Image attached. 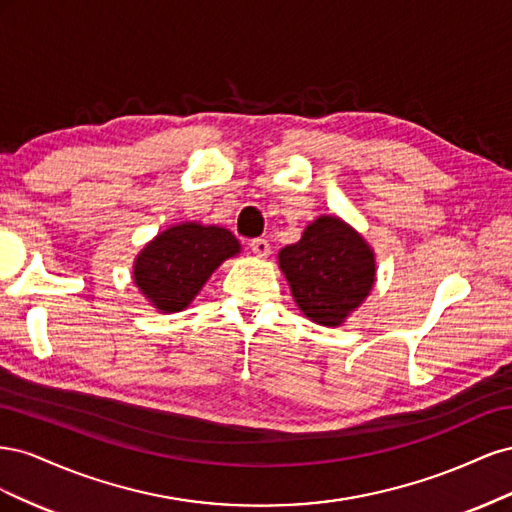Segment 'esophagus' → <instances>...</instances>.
<instances>
[{
	"instance_id": "1",
	"label": "esophagus",
	"mask_w": 512,
	"mask_h": 512,
	"mask_svg": "<svg viewBox=\"0 0 512 512\" xmlns=\"http://www.w3.org/2000/svg\"><path fill=\"white\" fill-rule=\"evenodd\" d=\"M250 250L258 256V258H267L271 254V245L267 239H252L250 241Z\"/></svg>"
}]
</instances>
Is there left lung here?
<instances>
[{
  "instance_id": "obj_1",
  "label": "left lung",
  "mask_w": 512,
  "mask_h": 512,
  "mask_svg": "<svg viewBox=\"0 0 512 512\" xmlns=\"http://www.w3.org/2000/svg\"><path fill=\"white\" fill-rule=\"evenodd\" d=\"M294 303L322 327H339L376 282V258L367 241L335 215L307 224L297 243L277 256Z\"/></svg>"
}]
</instances>
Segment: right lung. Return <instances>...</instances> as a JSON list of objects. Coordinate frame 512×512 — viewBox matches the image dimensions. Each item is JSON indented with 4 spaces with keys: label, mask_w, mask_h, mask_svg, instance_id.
I'll return each instance as SVG.
<instances>
[{
    "label": "right lung",
    "mask_w": 512,
    "mask_h": 512,
    "mask_svg": "<svg viewBox=\"0 0 512 512\" xmlns=\"http://www.w3.org/2000/svg\"><path fill=\"white\" fill-rule=\"evenodd\" d=\"M241 245L230 230L183 222L162 230L134 260V284L164 314L188 307L200 288Z\"/></svg>",
    "instance_id": "1"
}]
</instances>
